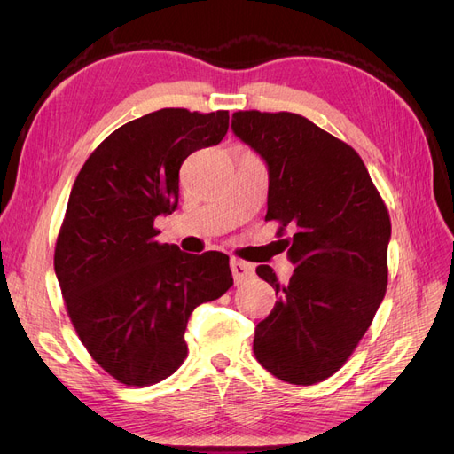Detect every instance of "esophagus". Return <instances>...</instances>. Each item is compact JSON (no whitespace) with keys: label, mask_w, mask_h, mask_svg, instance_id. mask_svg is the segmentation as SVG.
Wrapping results in <instances>:
<instances>
[{"label":"esophagus","mask_w":454,"mask_h":454,"mask_svg":"<svg viewBox=\"0 0 454 454\" xmlns=\"http://www.w3.org/2000/svg\"><path fill=\"white\" fill-rule=\"evenodd\" d=\"M231 270H232V278H235L237 284H242L244 280L254 277V265L246 263V261H240V259H231Z\"/></svg>","instance_id":"esophagus-1"}]
</instances>
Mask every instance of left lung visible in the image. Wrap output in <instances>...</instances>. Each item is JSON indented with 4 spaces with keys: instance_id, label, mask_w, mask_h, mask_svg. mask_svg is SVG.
<instances>
[{
    "instance_id": "left-lung-1",
    "label": "left lung",
    "mask_w": 454,
    "mask_h": 454,
    "mask_svg": "<svg viewBox=\"0 0 454 454\" xmlns=\"http://www.w3.org/2000/svg\"><path fill=\"white\" fill-rule=\"evenodd\" d=\"M231 129L269 167L265 219L290 225L295 270L280 284L269 265L255 272L278 301L255 327L254 354L290 384L322 382L350 358L388 284L390 215L364 160L303 115L232 114Z\"/></svg>"
}]
</instances>
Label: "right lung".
<instances>
[{
    "label": "right lung",
    "instance_id": "obj_1",
    "mask_svg": "<svg viewBox=\"0 0 454 454\" xmlns=\"http://www.w3.org/2000/svg\"><path fill=\"white\" fill-rule=\"evenodd\" d=\"M229 112L164 107L119 127L77 174L54 248L67 316L92 360L127 387L170 377L191 312L232 286L229 255L155 240L180 199V168L217 145Z\"/></svg>",
    "mask_w": 454,
    "mask_h": 454
}]
</instances>
